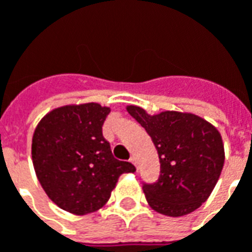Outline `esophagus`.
Instances as JSON below:
<instances>
[{
  "instance_id": "esophagus-1",
  "label": "esophagus",
  "mask_w": 252,
  "mask_h": 252,
  "mask_svg": "<svg viewBox=\"0 0 252 252\" xmlns=\"http://www.w3.org/2000/svg\"><path fill=\"white\" fill-rule=\"evenodd\" d=\"M129 162H131L132 164H135V166H136V167H137V164H136V158H135V157H131V159H129Z\"/></svg>"
}]
</instances>
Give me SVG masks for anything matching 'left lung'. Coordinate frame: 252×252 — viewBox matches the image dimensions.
Returning <instances> with one entry per match:
<instances>
[{"label":"left lung","instance_id":"1","mask_svg":"<svg viewBox=\"0 0 252 252\" xmlns=\"http://www.w3.org/2000/svg\"><path fill=\"white\" fill-rule=\"evenodd\" d=\"M126 110L151 136L159 155V178L154 184H143L150 206L173 217L200 208L224 166V146L219 131L191 113L167 110L150 116L135 105Z\"/></svg>","mask_w":252,"mask_h":252}]
</instances>
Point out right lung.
I'll use <instances>...</instances> for the list:
<instances>
[{
    "label": "right lung",
    "mask_w": 252,
    "mask_h": 252,
    "mask_svg": "<svg viewBox=\"0 0 252 252\" xmlns=\"http://www.w3.org/2000/svg\"><path fill=\"white\" fill-rule=\"evenodd\" d=\"M110 109L95 102L51 110L37 124L32 160L37 180L59 208L74 215L98 211L109 200L117 180L136 171L113 157L102 136Z\"/></svg>",
    "instance_id": "obj_1"
}]
</instances>
